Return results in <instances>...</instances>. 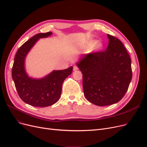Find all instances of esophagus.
Wrapping results in <instances>:
<instances>
[{"instance_id":"1","label":"esophagus","mask_w":147,"mask_h":147,"mask_svg":"<svg viewBox=\"0 0 147 147\" xmlns=\"http://www.w3.org/2000/svg\"><path fill=\"white\" fill-rule=\"evenodd\" d=\"M78 70V67L77 66H74V71H75V70Z\"/></svg>"}]
</instances>
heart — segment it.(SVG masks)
<instances>
[{
  "mask_svg": "<svg viewBox=\"0 0 147 147\" xmlns=\"http://www.w3.org/2000/svg\"><path fill=\"white\" fill-rule=\"evenodd\" d=\"M94 46H95V49L96 50H99L102 48V45L101 43L98 42V40H91L90 42L88 43L87 46H86V49L87 50L91 49L92 48H93Z\"/></svg>",
  "mask_w": 147,
  "mask_h": 147,
  "instance_id": "b5f03b06",
  "label": "heart"
}]
</instances>
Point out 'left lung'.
I'll list each match as a JSON object with an SVG mask.
<instances>
[{
	"mask_svg": "<svg viewBox=\"0 0 147 147\" xmlns=\"http://www.w3.org/2000/svg\"><path fill=\"white\" fill-rule=\"evenodd\" d=\"M107 37L106 50L82 55L76 63L83 74L84 95L98 106L119 102L132 78L131 58L124 45L112 36Z\"/></svg>",
	"mask_w": 147,
	"mask_h": 147,
	"instance_id": "left-lung-1",
	"label": "left lung"
}]
</instances>
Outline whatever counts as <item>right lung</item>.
Here are the masks:
<instances>
[{
  "mask_svg": "<svg viewBox=\"0 0 147 147\" xmlns=\"http://www.w3.org/2000/svg\"><path fill=\"white\" fill-rule=\"evenodd\" d=\"M52 32L40 33L29 39L17 51L12 69V78L20 98L34 107H45L56 103L61 96L64 80L71 74L73 67L53 70L45 77H29L25 69L26 55L40 38L51 36Z\"/></svg>",
  "mask_w": 147,
  "mask_h": 147,
  "instance_id": "add662e5",
  "label": "right lung"
}]
</instances>
